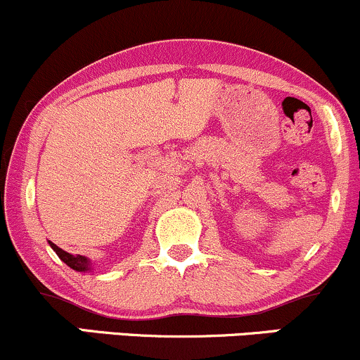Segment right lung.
I'll return each mask as SVG.
<instances>
[{"label": "right lung", "instance_id": "right-lung-1", "mask_svg": "<svg viewBox=\"0 0 360 360\" xmlns=\"http://www.w3.org/2000/svg\"><path fill=\"white\" fill-rule=\"evenodd\" d=\"M51 248L54 250L56 253H58V257L60 260L64 262V264L68 265V267H71L72 270H76V272H86V270L91 269V264L90 260H88L86 257H82V255H71V253L64 252L63 248H59L58 245H54L52 241H49Z\"/></svg>", "mask_w": 360, "mask_h": 360}]
</instances>
